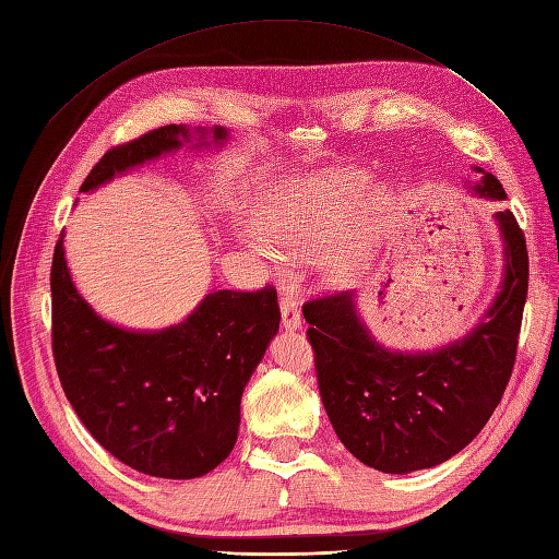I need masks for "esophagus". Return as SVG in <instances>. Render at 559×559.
<instances>
[{
  "label": "esophagus",
  "mask_w": 559,
  "mask_h": 559,
  "mask_svg": "<svg viewBox=\"0 0 559 559\" xmlns=\"http://www.w3.org/2000/svg\"><path fill=\"white\" fill-rule=\"evenodd\" d=\"M280 310H282V326L284 330H298L301 326V310H298V304L289 296H282L280 301Z\"/></svg>",
  "instance_id": "esophagus-1"
}]
</instances>
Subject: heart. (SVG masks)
<instances>
[{"label":"heart","instance_id":"heart-1","mask_svg":"<svg viewBox=\"0 0 559 559\" xmlns=\"http://www.w3.org/2000/svg\"><path fill=\"white\" fill-rule=\"evenodd\" d=\"M370 192V177L358 170L320 173L294 180L267 201L247 247L275 265L280 253L310 255L324 249L356 215Z\"/></svg>","mask_w":559,"mask_h":559}]
</instances>
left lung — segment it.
I'll return each mask as SVG.
<instances>
[{
	"label": "left lung",
	"instance_id": "8db88e82",
	"mask_svg": "<svg viewBox=\"0 0 559 559\" xmlns=\"http://www.w3.org/2000/svg\"><path fill=\"white\" fill-rule=\"evenodd\" d=\"M472 187L508 199L498 177ZM496 221L506 243V275L481 322L437 350H389L367 330L356 294L312 298L304 306L316 350L318 386L336 437L362 465L386 474L437 467L476 439L510 382L528 292L524 233L510 211Z\"/></svg>",
	"mask_w": 559,
	"mask_h": 559
}]
</instances>
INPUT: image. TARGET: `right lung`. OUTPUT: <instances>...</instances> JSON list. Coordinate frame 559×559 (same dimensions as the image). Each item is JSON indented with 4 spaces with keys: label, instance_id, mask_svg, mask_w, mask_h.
I'll return each instance as SVG.
<instances>
[{
    "label": "right lung",
    "instance_id": "obj_1",
    "mask_svg": "<svg viewBox=\"0 0 559 559\" xmlns=\"http://www.w3.org/2000/svg\"><path fill=\"white\" fill-rule=\"evenodd\" d=\"M199 146L225 128H197ZM192 132L163 126L108 148L85 177L92 192L146 160L175 152ZM280 330L277 292H211L187 320L158 332L111 324L78 294L63 255L51 263V348L66 399L87 431L122 465L160 479H197L233 453L243 386Z\"/></svg>",
    "mask_w": 559,
    "mask_h": 559
}]
</instances>
